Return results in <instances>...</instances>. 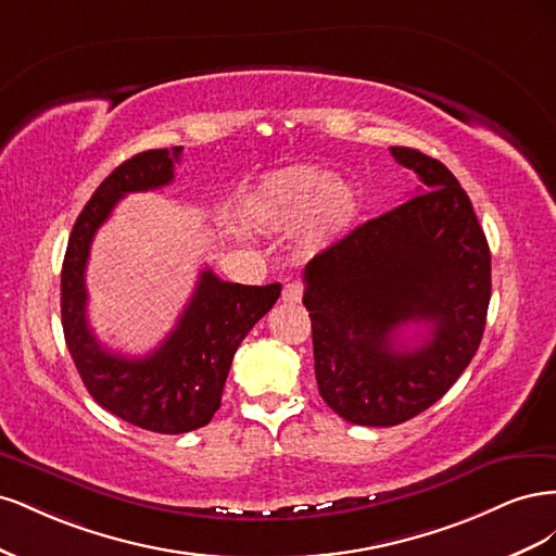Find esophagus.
<instances>
[{"instance_id": "34e87169", "label": "esophagus", "mask_w": 556, "mask_h": 556, "mask_svg": "<svg viewBox=\"0 0 556 556\" xmlns=\"http://www.w3.org/2000/svg\"><path fill=\"white\" fill-rule=\"evenodd\" d=\"M301 296H304V282L301 280H292L282 288V301H288V304H299Z\"/></svg>"}]
</instances>
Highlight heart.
<instances>
[{
	"label": "heart",
	"mask_w": 556,
	"mask_h": 556,
	"mask_svg": "<svg viewBox=\"0 0 556 556\" xmlns=\"http://www.w3.org/2000/svg\"><path fill=\"white\" fill-rule=\"evenodd\" d=\"M255 220L274 231L306 225L315 243L341 239L359 215V197L323 166H285L260 180L250 201Z\"/></svg>",
	"instance_id": "heart-1"
}]
</instances>
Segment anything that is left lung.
Masks as SVG:
<instances>
[{
  "label": "left lung",
  "instance_id": "8db88e82",
  "mask_svg": "<svg viewBox=\"0 0 556 556\" xmlns=\"http://www.w3.org/2000/svg\"><path fill=\"white\" fill-rule=\"evenodd\" d=\"M422 188L315 255L304 271L319 396L352 425L394 427L433 406L482 341L492 257L473 204L447 166L392 146ZM427 324L415 351L401 326Z\"/></svg>",
  "mask_w": 556,
  "mask_h": 556
}]
</instances>
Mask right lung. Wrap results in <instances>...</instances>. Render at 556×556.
<instances>
[{"instance_id":"obj_1","label":"right lung","mask_w":556,"mask_h":556,"mask_svg":"<svg viewBox=\"0 0 556 556\" xmlns=\"http://www.w3.org/2000/svg\"><path fill=\"white\" fill-rule=\"evenodd\" d=\"M180 150H146L99 185L72 229L60 282L64 341L83 384L99 406L155 433H185L211 422L233 352L280 296V282L262 288L227 282L204 268L174 331L150 355L131 359L97 341L86 315V266L94 233L125 194L169 185Z\"/></svg>"}]
</instances>
